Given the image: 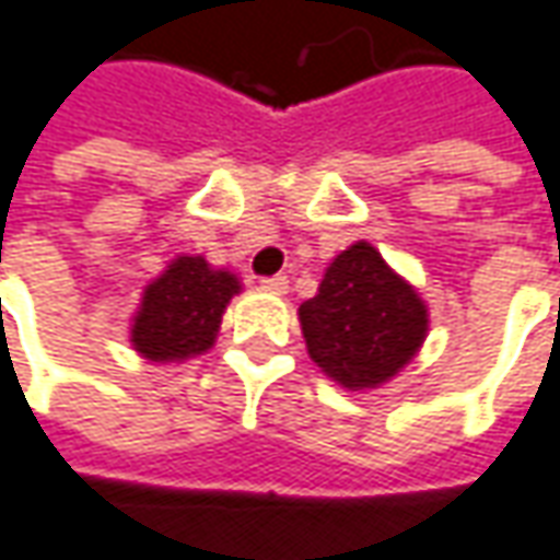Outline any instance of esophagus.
<instances>
[{"instance_id": "34e87169", "label": "esophagus", "mask_w": 560, "mask_h": 560, "mask_svg": "<svg viewBox=\"0 0 560 560\" xmlns=\"http://www.w3.org/2000/svg\"><path fill=\"white\" fill-rule=\"evenodd\" d=\"M262 288L266 291H272V294H284L288 291V276H269V279H262Z\"/></svg>"}]
</instances>
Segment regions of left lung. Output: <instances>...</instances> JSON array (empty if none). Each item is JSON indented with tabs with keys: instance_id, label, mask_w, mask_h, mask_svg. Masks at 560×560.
I'll return each mask as SVG.
<instances>
[{
	"instance_id": "obj_1",
	"label": "left lung",
	"mask_w": 560,
	"mask_h": 560,
	"mask_svg": "<svg viewBox=\"0 0 560 560\" xmlns=\"http://www.w3.org/2000/svg\"><path fill=\"white\" fill-rule=\"evenodd\" d=\"M298 313L310 357L345 388H376L395 376L429 326L417 291L363 241L335 256Z\"/></svg>"
}]
</instances>
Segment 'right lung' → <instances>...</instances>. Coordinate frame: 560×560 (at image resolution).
Returning <instances> with one entry per match:
<instances>
[{
	"label": "right lung",
	"instance_id": "1",
	"mask_svg": "<svg viewBox=\"0 0 560 560\" xmlns=\"http://www.w3.org/2000/svg\"><path fill=\"white\" fill-rule=\"evenodd\" d=\"M241 291L232 272L209 269L203 256H178L159 276L137 313L131 341L147 360H184L215 341L222 313Z\"/></svg>",
	"mask_w": 560,
	"mask_h": 560
}]
</instances>
